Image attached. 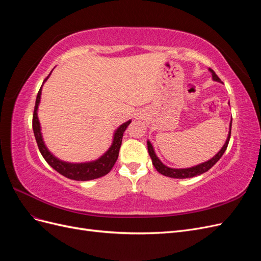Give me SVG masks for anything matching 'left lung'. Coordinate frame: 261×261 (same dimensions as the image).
<instances>
[{"mask_svg":"<svg viewBox=\"0 0 261 261\" xmlns=\"http://www.w3.org/2000/svg\"><path fill=\"white\" fill-rule=\"evenodd\" d=\"M209 72L211 73L212 75V80L215 82H219V83H222L221 82L220 78L218 77V75L213 72V69L209 68ZM228 105H230V102H228ZM231 128H232V120H231V123H230V132H228V135H227V138H226V141L224 143L223 147L221 148L220 151L215 155L212 156L210 160L203 162V163H200L198 165H195V167H192V168H186V169H173V168H169L167 167V165L163 164L161 162V160L159 159V158L156 156L155 152H154V149L151 145V143L148 140L147 141V145H148V152H149V155L150 158H151L152 160V164L154 165L155 170L161 173L162 175H165V176H169V177H173V178H189V177H194V176H197V175H200L202 174V173L209 171L213 165H215L220 159L221 156L223 155V153L225 152V150L227 148V145H228V141H230V137H231Z\"/></svg>","mask_w":261,"mask_h":261,"instance_id":"8db88e82","label":"left lung"}]
</instances>
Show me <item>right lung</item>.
<instances>
[{
  "label": "right lung",
  "mask_w": 261,
  "mask_h": 261,
  "mask_svg": "<svg viewBox=\"0 0 261 261\" xmlns=\"http://www.w3.org/2000/svg\"><path fill=\"white\" fill-rule=\"evenodd\" d=\"M51 73L48 75V77L45 78L43 84L45 81L50 77ZM42 84V86H43ZM42 86L40 90H39L37 94V99H36V105H35V110H34V115H33V129L34 134L36 137V141L39 150L44 158V160L49 163L50 167H52L55 171L59 172L60 174L63 176H65L70 179H75V180H90L94 178H99L101 176L107 175L108 173L112 170L114 167V164L117 160L118 152H120V148L122 145V138H123V134L125 129L127 128V126L130 124V120L123 123L120 127H118L113 135V141L112 145L108 149V151L106 153L102 154L99 159L90 161V162H84V163H69L62 161L58 159L57 156H54L50 151L49 149L46 148L44 145V141L42 138V134H41V126L40 122H39L38 118V108L39 103H40V99H41V90H42Z\"/></svg>",
  "instance_id": "right-lung-1"
}]
</instances>
